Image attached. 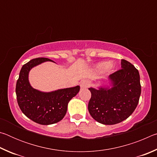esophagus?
I'll return each mask as SVG.
<instances>
[{"label":"esophagus","mask_w":157,"mask_h":157,"mask_svg":"<svg viewBox=\"0 0 157 157\" xmlns=\"http://www.w3.org/2000/svg\"><path fill=\"white\" fill-rule=\"evenodd\" d=\"M79 85H80V87L82 89H85L89 86V82L86 80H82L79 82Z\"/></svg>","instance_id":"obj_1"}]
</instances>
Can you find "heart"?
Listing matches in <instances>:
<instances>
[{"mask_svg":"<svg viewBox=\"0 0 157 157\" xmlns=\"http://www.w3.org/2000/svg\"><path fill=\"white\" fill-rule=\"evenodd\" d=\"M114 68V66L109 62H102L98 63V64L95 66V69L96 71H99V72H102V71H105L107 73H109Z\"/></svg>","mask_w":157,"mask_h":157,"instance_id":"1","label":"heart"}]
</instances>
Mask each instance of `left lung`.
<instances>
[{
	"label": "left lung",
	"instance_id": "1",
	"mask_svg": "<svg viewBox=\"0 0 157 157\" xmlns=\"http://www.w3.org/2000/svg\"><path fill=\"white\" fill-rule=\"evenodd\" d=\"M121 69L109 76V84L90 87L88 109L92 118L103 124H115L128 118L139 103L141 86L139 71L121 60Z\"/></svg>",
	"mask_w": 157,
	"mask_h": 157
}]
</instances>
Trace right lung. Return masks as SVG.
Returning a JSON list of instances; mask_svg holds the SVG:
<instances>
[{"mask_svg":"<svg viewBox=\"0 0 157 157\" xmlns=\"http://www.w3.org/2000/svg\"><path fill=\"white\" fill-rule=\"evenodd\" d=\"M46 62L48 58H36L22 66L16 86L18 105L25 115L40 124H52L62 121L67 111L68 104L78 94L80 86L60 89L44 92L34 89L29 82V73L33 68Z\"/></svg>","mask_w":157,"mask_h":157,"instance_id":"right-lung-1","label":"right lung"}]
</instances>
